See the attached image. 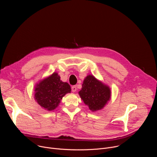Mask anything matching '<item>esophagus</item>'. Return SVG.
<instances>
[{
    "mask_svg": "<svg viewBox=\"0 0 157 157\" xmlns=\"http://www.w3.org/2000/svg\"><path fill=\"white\" fill-rule=\"evenodd\" d=\"M76 90H77V88H76V86H72V87H71V91H72V92H73V93L76 92Z\"/></svg>",
    "mask_w": 157,
    "mask_h": 157,
    "instance_id": "esophagus-1",
    "label": "esophagus"
}]
</instances>
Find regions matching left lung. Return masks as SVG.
Wrapping results in <instances>:
<instances>
[{"label":"left lung","instance_id":"1","mask_svg":"<svg viewBox=\"0 0 157 157\" xmlns=\"http://www.w3.org/2000/svg\"><path fill=\"white\" fill-rule=\"evenodd\" d=\"M78 93L84 103L92 112L103 109L111 98L109 86L91 75L84 78Z\"/></svg>","mask_w":157,"mask_h":157}]
</instances>
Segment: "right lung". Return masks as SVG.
Wrapping results in <instances>:
<instances>
[{"label":"right lung","mask_w":157,"mask_h":157,"mask_svg":"<svg viewBox=\"0 0 157 157\" xmlns=\"http://www.w3.org/2000/svg\"><path fill=\"white\" fill-rule=\"evenodd\" d=\"M71 91L70 84L63 82L58 73L54 72L36 84L34 98L41 108L52 111L58 107L62 98Z\"/></svg>","instance_id":"right-lung-1"}]
</instances>
